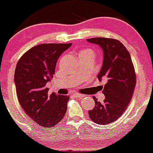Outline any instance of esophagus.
I'll list each match as a JSON object with an SVG mask.
<instances>
[{"label":"esophagus","instance_id":"34e87169","mask_svg":"<svg viewBox=\"0 0 153 153\" xmlns=\"http://www.w3.org/2000/svg\"><path fill=\"white\" fill-rule=\"evenodd\" d=\"M73 95H74V97H76V98H82V97H85V95H83V94H78V93H75V94H74Z\"/></svg>","mask_w":153,"mask_h":153}]
</instances>
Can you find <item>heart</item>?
<instances>
[{
	"instance_id": "b5f03b06",
	"label": "heart",
	"mask_w": 153,
	"mask_h": 153,
	"mask_svg": "<svg viewBox=\"0 0 153 153\" xmlns=\"http://www.w3.org/2000/svg\"><path fill=\"white\" fill-rule=\"evenodd\" d=\"M79 56H82V55H87V54H92L94 55V51H92L91 49H88V48H86V49H83L80 51Z\"/></svg>"
}]
</instances>
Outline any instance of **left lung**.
<instances>
[{
    "label": "left lung",
    "instance_id": "8db88e82",
    "mask_svg": "<svg viewBox=\"0 0 153 153\" xmlns=\"http://www.w3.org/2000/svg\"><path fill=\"white\" fill-rule=\"evenodd\" d=\"M87 40L99 45L103 51V63L97 77L100 81L107 80L102 91L105 96L104 102L94 97L95 107L88 113L95 123L111 124L123 114L133 97L136 83L134 66L129 51L119 40L106 37Z\"/></svg>",
    "mask_w": 153,
    "mask_h": 153
}]
</instances>
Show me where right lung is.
I'll return each instance as SVG.
<instances>
[{
    "mask_svg": "<svg viewBox=\"0 0 153 153\" xmlns=\"http://www.w3.org/2000/svg\"><path fill=\"white\" fill-rule=\"evenodd\" d=\"M71 43H44L26 51L17 63L15 84L25 113L36 123L52 127L65 116L68 96L48 94L46 84L53 78L58 58Z\"/></svg>",
    "mask_w": 153,
    "mask_h": 153,
    "instance_id": "1",
    "label": "right lung"
}]
</instances>
